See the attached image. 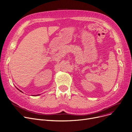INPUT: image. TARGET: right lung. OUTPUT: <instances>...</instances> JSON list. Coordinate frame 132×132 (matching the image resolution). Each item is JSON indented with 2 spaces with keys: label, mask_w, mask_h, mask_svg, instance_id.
<instances>
[{
  "label": "right lung",
  "mask_w": 132,
  "mask_h": 132,
  "mask_svg": "<svg viewBox=\"0 0 132 132\" xmlns=\"http://www.w3.org/2000/svg\"><path fill=\"white\" fill-rule=\"evenodd\" d=\"M18 90H19V89H18ZM19 91H20V92H21V90H19Z\"/></svg>",
  "instance_id": "add662e5"
}]
</instances>
